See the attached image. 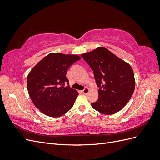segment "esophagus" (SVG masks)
Masks as SVG:
<instances>
[{"label":"esophagus","mask_w":160,"mask_h":160,"mask_svg":"<svg viewBox=\"0 0 160 160\" xmlns=\"http://www.w3.org/2000/svg\"><path fill=\"white\" fill-rule=\"evenodd\" d=\"M88 92H89V89H88V88H85L84 89L82 90V93H84V94H88Z\"/></svg>","instance_id":"1"}]
</instances>
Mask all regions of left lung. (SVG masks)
<instances>
[{
    "label": "left lung",
    "instance_id": "obj_1",
    "mask_svg": "<svg viewBox=\"0 0 160 160\" xmlns=\"http://www.w3.org/2000/svg\"><path fill=\"white\" fill-rule=\"evenodd\" d=\"M81 57L93 71L99 88L97 101L92 108L105 115L121 110L131 99L135 88L133 70L130 65L105 47H98Z\"/></svg>",
    "mask_w": 160,
    "mask_h": 160
}]
</instances>
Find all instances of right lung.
Returning <instances> with one entry per match:
<instances>
[{"mask_svg":"<svg viewBox=\"0 0 160 160\" xmlns=\"http://www.w3.org/2000/svg\"><path fill=\"white\" fill-rule=\"evenodd\" d=\"M80 59L76 55L51 53L29 73V95L35 107L45 115L61 117L73 107L78 92L68 85L67 72L71 65ZM65 83L68 84L66 87Z\"/></svg>","mask_w":160,"mask_h":160,"instance_id":"obj_1","label":"right lung"}]
</instances>
